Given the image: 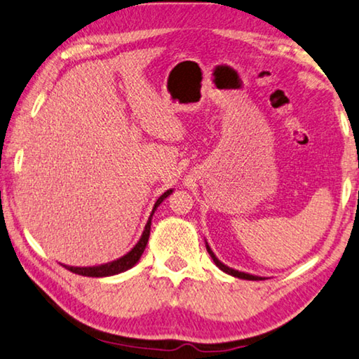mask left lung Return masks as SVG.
<instances>
[{"label": "left lung", "mask_w": 359, "mask_h": 359, "mask_svg": "<svg viewBox=\"0 0 359 359\" xmlns=\"http://www.w3.org/2000/svg\"><path fill=\"white\" fill-rule=\"evenodd\" d=\"M206 249H208V252H209V255H210V259L214 260V264L217 265L222 271H225L226 275H231V276H235V278H240V280H248V281H260V280H265L264 276L251 275V273H246V271L235 270V269H231V266L225 265L224 262H220L217 257H215V254L212 252V249H210V246H209V244H208V241H206Z\"/></svg>", "instance_id": "obj_1"}]
</instances>
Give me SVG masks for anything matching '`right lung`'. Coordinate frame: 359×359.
Segmentation results:
<instances>
[{
    "mask_svg": "<svg viewBox=\"0 0 359 359\" xmlns=\"http://www.w3.org/2000/svg\"><path fill=\"white\" fill-rule=\"evenodd\" d=\"M172 193V189L164 191L161 196L158 198L155 206L151 209V214L149 220H147V225L144 229V233H142L140 240L137 241V244L130 249L128 254H124L123 257H119L113 262H108V264H102V265H95V266H68L64 265L67 270H70L72 273H76V275H83V276H93V278H104V276H113V275H118V273H123L129 269H133V266L137 264L140 260L142 254H144L145 248H147V243H149V238H150V229H151V219H153V214H155L156 208L161 204L166 198Z\"/></svg>",
    "mask_w": 359,
    "mask_h": 359,
    "instance_id": "right-lung-1",
    "label": "right lung"
}]
</instances>
